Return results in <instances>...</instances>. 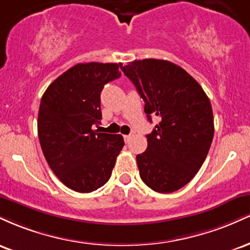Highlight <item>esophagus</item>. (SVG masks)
<instances>
[{
    "label": "esophagus",
    "mask_w": 250,
    "mask_h": 250,
    "mask_svg": "<svg viewBox=\"0 0 250 250\" xmlns=\"http://www.w3.org/2000/svg\"><path fill=\"white\" fill-rule=\"evenodd\" d=\"M123 139H125V142L127 143L129 140H130V135H125V136H123Z\"/></svg>",
    "instance_id": "34e87169"
}]
</instances>
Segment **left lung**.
Segmentation results:
<instances>
[{"mask_svg":"<svg viewBox=\"0 0 250 250\" xmlns=\"http://www.w3.org/2000/svg\"><path fill=\"white\" fill-rule=\"evenodd\" d=\"M120 68L145 101L149 121L161 120L147 135V150L136 156L140 176L157 193L179 190L199 171L213 141L210 101L196 80L169 61L146 59Z\"/></svg>","mask_w":250,"mask_h":250,"instance_id":"1","label":"left lung"}]
</instances>
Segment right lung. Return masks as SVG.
I'll use <instances>...</instances> for the list:
<instances>
[{
    "label": "right lung",
    "instance_id": "1",
    "mask_svg": "<svg viewBox=\"0 0 250 250\" xmlns=\"http://www.w3.org/2000/svg\"><path fill=\"white\" fill-rule=\"evenodd\" d=\"M120 76L117 63H79L41 99L37 133L43 155L63 185L79 193L107 183L125 146L122 135L93 129L102 117L103 87Z\"/></svg>",
    "mask_w": 250,
    "mask_h": 250
}]
</instances>
